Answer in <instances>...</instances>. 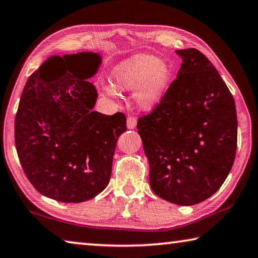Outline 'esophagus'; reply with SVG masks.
Masks as SVG:
<instances>
[{"label": "esophagus", "instance_id": "obj_1", "mask_svg": "<svg viewBox=\"0 0 258 258\" xmlns=\"http://www.w3.org/2000/svg\"><path fill=\"white\" fill-rule=\"evenodd\" d=\"M137 126V118L134 116H130L127 118V127L130 130H133Z\"/></svg>", "mask_w": 258, "mask_h": 258}]
</instances>
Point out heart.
<instances>
[{"mask_svg": "<svg viewBox=\"0 0 258 258\" xmlns=\"http://www.w3.org/2000/svg\"><path fill=\"white\" fill-rule=\"evenodd\" d=\"M171 78V68L154 55H138L115 68L112 84L116 90H138L135 100L140 108L149 110L160 101Z\"/></svg>", "mask_w": 258, "mask_h": 258, "instance_id": "1", "label": "heart"}]
</instances>
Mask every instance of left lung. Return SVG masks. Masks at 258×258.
I'll list each match as a JSON object with an SVG mask.
<instances>
[{
	"mask_svg": "<svg viewBox=\"0 0 258 258\" xmlns=\"http://www.w3.org/2000/svg\"><path fill=\"white\" fill-rule=\"evenodd\" d=\"M182 64L154 110L138 119L158 197L191 206L220 189L237 150L234 99L214 64L197 49L177 50Z\"/></svg>",
	"mask_w": 258,
	"mask_h": 258,
	"instance_id": "left-lung-1",
	"label": "left lung"
}]
</instances>
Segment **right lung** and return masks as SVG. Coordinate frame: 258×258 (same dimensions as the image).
Segmentation results:
<instances>
[{
  "instance_id": "obj_1",
  "label": "right lung",
  "mask_w": 258,
  "mask_h": 258,
  "mask_svg": "<svg viewBox=\"0 0 258 258\" xmlns=\"http://www.w3.org/2000/svg\"><path fill=\"white\" fill-rule=\"evenodd\" d=\"M52 59L67 62L59 78H46ZM101 58L92 52L52 56L26 82L15 120L21 167L40 194L61 203L92 199L108 185L123 112L93 111L97 90L87 78Z\"/></svg>"
}]
</instances>
